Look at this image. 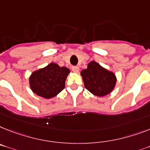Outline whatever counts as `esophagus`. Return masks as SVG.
<instances>
[{"label":"esophagus","instance_id":"obj_1","mask_svg":"<svg viewBox=\"0 0 150 150\" xmlns=\"http://www.w3.org/2000/svg\"><path fill=\"white\" fill-rule=\"evenodd\" d=\"M72 70L74 73H77L79 71V67L77 66H74L72 67Z\"/></svg>","mask_w":150,"mask_h":150}]
</instances>
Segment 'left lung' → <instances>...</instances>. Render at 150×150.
Wrapping results in <instances>:
<instances>
[{"label": "left lung", "instance_id": "left-lung-1", "mask_svg": "<svg viewBox=\"0 0 150 150\" xmlns=\"http://www.w3.org/2000/svg\"><path fill=\"white\" fill-rule=\"evenodd\" d=\"M84 86L93 94L103 96L113 90L117 82L115 74L95 61L89 63L87 68L81 71Z\"/></svg>", "mask_w": 150, "mask_h": 150}]
</instances>
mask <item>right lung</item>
<instances>
[{"instance_id":"add662e5","label":"right lung","mask_w":150,"mask_h":150,"mask_svg":"<svg viewBox=\"0 0 150 150\" xmlns=\"http://www.w3.org/2000/svg\"><path fill=\"white\" fill-rule=\"evenodd\" d=\"M69 73L68 68L60 67L51 63L31 74L30 86L33 92L38 96L46 99L52 98L64 90Z\"/></svg>"}]
</instances>
